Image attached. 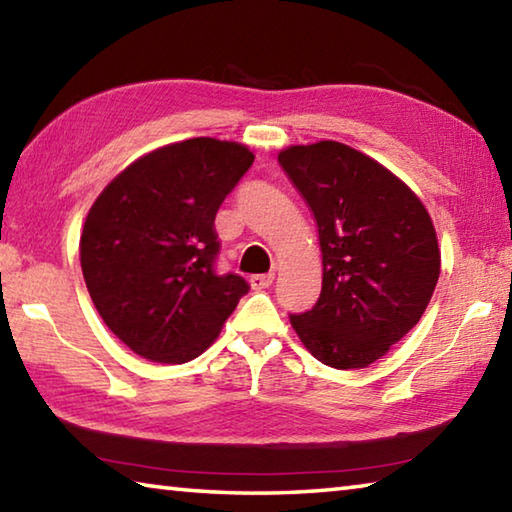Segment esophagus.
<instances>
[{
  "mask_svg": "<svg viewBox=\"0 0 512 512\" xmlns=\"http://www.w3.org/2000/svg\"><path fill=\"white\" fill-rule=\"evenodd\" d=\"M275 280V273H264V275H250V287L255 291H262L268 289Z\"/></svg>",
  "mask_w": 512,
  "mask_h": 512,
  "instance_id": "34e87169",
  "label": "esophagus"
}]
</instances>
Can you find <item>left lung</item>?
Returning a JSON list of instances; mask_svg holds the SVG:
<instances>
[{
    "label": "left lung",
    "instance_id": "left-lung-1",
    "mask_svg": "<svg viewBox=\"0 0 512 512\" xmlns=\"http://www.w3.org/2000/svg\"><path fill=\"white\" fill-rule=\"evenodd\" d=\"M277 162L314 214L323 253L320 298L291 325L325 366L366 368L409 334L436 289L431 216L393 171L348 144L289 146Z\"/></svg>",
    "mask_w": 512,
    "mask_h": 512
}]
</instances>
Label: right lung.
I'll list each match as a JSON object with an SVG mask.
<instances>
[{
  "label": "right lung",
  "instance_id": "obj_1",
  "mask_svg": "<svg viewBox=\"0 0 512 512\" xmlns=\"http://www.w3.org/2000/svg\"><path fill=\"white\" fill-rule=\"evenodd\" d=\"M253 160L239 142H173L128 164L92 203L79 246L85 287L140 357L196 359L248 293L244 277L214 271V216Z\"/></svg>",
  "mask_w": 512,
  "mask_h": 512
}]
</instances>
